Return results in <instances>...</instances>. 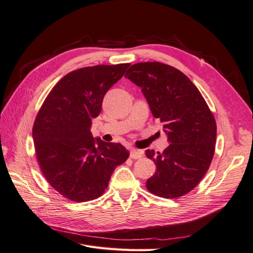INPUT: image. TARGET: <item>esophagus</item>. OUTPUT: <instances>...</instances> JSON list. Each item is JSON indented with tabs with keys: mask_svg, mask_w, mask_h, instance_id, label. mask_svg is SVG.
Segmentation results:
<instances>
[{
	"mask_svg": "<svg viewBox=\"0 0 253 253\" xmlns=\"http://www.w3.org/2000/svg\"><path fill=\"white\" fill-rule=\"evenodd\" d=\"M142 154L143 153L140 150H132L131 153H129V156L133 159H139L142 157Z\"/></svg>",
	"mask_w": 253,
	"mask_h": 253,
	"instance_id": "esophagus-1",
	"label": "esophagus"
}]
</instances>
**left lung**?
Instances as JSON below:
<instances>
[{
  "instance_id": "obj_1",
  "label": "left lung",
  "mask_w": 253,
  "mask_h": 253,
  "mask_svg": "<svg viewBox=\"0 0 253 253\" xmlns=\"http://www.w3.org/2000/svg\"><path fill=\"white\" fill-rule=\"evenodd\" d=\"M125 77L141 88L170 143L163 153L145 151L156 165L147 189L165 198L189 193L208 171L215 150L216 122L208 104L192 81L170 65L136 63Z\"/></svg>"
}]
</instances>
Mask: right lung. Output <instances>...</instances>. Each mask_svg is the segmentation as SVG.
<instances>
[{"mask_svg":"<svg viewBox=\"0 0 253 253\" xmlns=\"http://www.w3.org/2000/svg\"><path fill=\"white\" fill-rule=\"evenodd\" d=\"M128 66L95 65L68 73L37 115L33 138L40 169L49 185L70 201L101 196L114 170L128 158L124 145L94 138L90 132L106 91Z\"/></svg>","mask_w":253,"mask_h":253,"instance_id":"obj_1","label":"right lung"}]
</instances>
